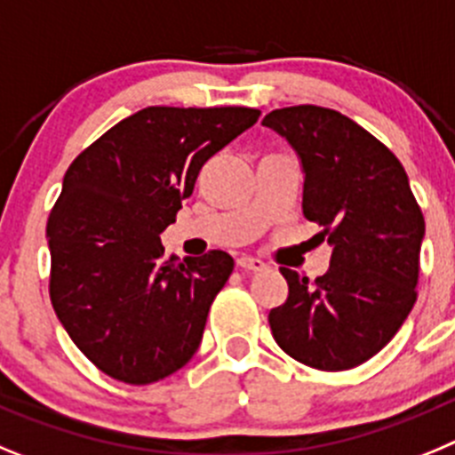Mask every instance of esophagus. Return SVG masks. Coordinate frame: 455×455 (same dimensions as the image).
<instances>
[{"instance_id": "esophagus-1", "label": "esophagus", "mask_w": 455, "mask_h": 455, "mask_svg": "<svg viewBox=\"0 0 455 455\" xmlns=\"http://www.w3.org/2000/svg\"><path fill=\"white\" fill-rule=\"evenodd\" d=\"M237 267L243 269V272H263L265 263L260 260V258L240 256V258H237Z\"/></svg>"}]
</instances>
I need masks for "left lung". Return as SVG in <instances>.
Instances as JSON below:
<instances>
[{"label": "left lung", "mask_w": 455, "mask_h": 455, "mask_svg": "<svg viewBox=\"0 0 455 455\" xmlns=\"http://www.w3.org/2000/svg\"><path fill=\"white\" fill-rule=\"evenodd\" d=\"M263 126L283 136L304 170L306 220L333 247L329 272L292 269L283 306L269 310L276 345L304 365L342 371L395 338L415 306L424 215L399 158L338 110L290 106Z\"/></svg>", "instance_id": "left-lung-1"}]
</instances>
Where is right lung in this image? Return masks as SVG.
Listing matches in <instances>:
<instances>
[{
    "instance_id": "1",
    "label": "right lung",
    "mask_w": 455,
    "mask_h": 455,
    "mask_svg": "<svg viewBox=\"0 0 455 455\" xmlns=\"http://www.w3.org/2000/svg\"><path fill=\"white\" fill-rule=\"evenodd\" d=\"M260 110L149 106L117 122L68 167L47 220L49 297L76 347L131 386L181 370L202 342L233 258H163L199 170Z\"/></svg>"
}]
</instances>
